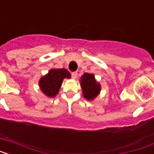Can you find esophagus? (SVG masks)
I'll list each match as a JSON object with an SVG mask.
<instances>
[{
	"instance_id": "34e87169",
	"label": "esophagus",
	"mask_w": 154,
	"mask_h": 154,
	"mask_svg": "<svg viewBox=\"0 0 154 154\" xmlns=\"http://www.w3.org/2000/svg\"><path fill=\"white\" fill-rule=\"evenodd\" d=\"M77 75H78V73L76 72H74L72 73V79H75L77 78Z\"/></svg>"
}]
</instances>
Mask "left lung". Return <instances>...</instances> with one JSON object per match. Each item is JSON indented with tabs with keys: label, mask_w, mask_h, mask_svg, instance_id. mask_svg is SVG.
<instances>
[{
	"label": "left lung",
	"mask_w": 154,
	"mask_h": 154,
	"mask_svg": "<svg viewBox=\"0 0 154 154\" xmlns=\"http://www.w3.org/2000/svg\"><path fill=\"white\" fill-rule=\"evenodd\" d=\"M82 95L85 99L92 101L96 99L101 91V85L96 81L94 74L84 73L80 78Z\"/></svg>",
	"instance_id": "left-lung-1"
}]
</instances>
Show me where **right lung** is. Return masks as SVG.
I'll return each mask as SVG.
<instances>
[{
	"instance_id": "1",
	"label": "right lung",
	"mask_w": 154,
	"mask_h": 154,
	"mask_svg": "<svg viewBox=\"0 0 154 154\" xmlns=\"http://www.w3.org/2000/svg\"><path fill=\"white\" fill-rule=\"evenodd\" d=\"M70 78L71 74L65 69H51L39 79V88L47 97L54 98L60 90L63 80Z\"/></svg>"
}]
</instances>
